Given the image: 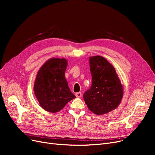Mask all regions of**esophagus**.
Instances as JSON below:
<instances>
[{
  "instance_id": "obj_1",
  "label": "esophagus",
  "mask_w": 155,
  "mask_h": 155,
  "mask_svg": "<svg viewBox=\"0 0 155 155\" xmlns=\"http://www.w3.org/2000/svg\"><path fill=\"white\" fill-rule=\"evenodd\" d=\"M81 92H77V93H76V96L77 97H81Z\"/></svg>"
}]
</instances>
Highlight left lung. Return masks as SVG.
Segmentation results:
<instances>
[{
	"label": "left lung",
	"mask_w": 155,
	"mask_h": 155,
	"mask_svg": "<svg viewBox=\"0 0 155 155\" xmlns=\"http://www.w3.org/2000/svg\"><path fill=\"white\" fill-rule=\"evenodd\" d=\"M92 85L83 95L88 109L103 115L116 109L124 95L123 85L114 67L100 55L89 58Z\"/></svg>",
	"instance_id": "8db88e82"
}]
</instances>
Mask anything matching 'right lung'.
Segmentation results:
<instances>
[{"mask_svg": "<svg viewBox=\"0 0 155 155\" xmlns=\"http://www.w3.org/2000/svg\"><path fill=\"white\" fill-rule=\"evenodd\" d=\"M68 61L65 58H51L36 75L34 91L41 107L55 113L76 96L70 91L64 73Z\"/></svg>", "mask_w": 155, "mask_h": 155, "instance_id": "1", "label": "right lung"}]
</instances>
